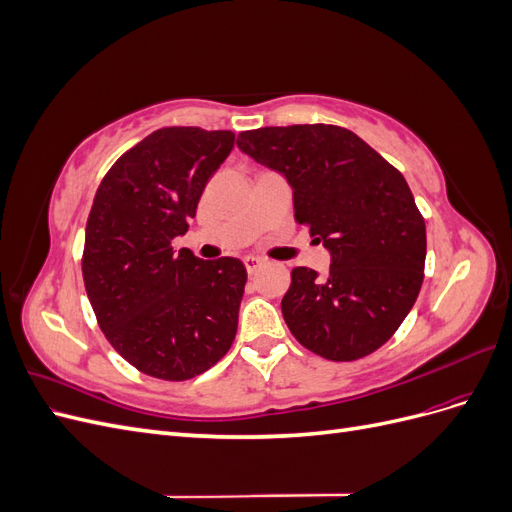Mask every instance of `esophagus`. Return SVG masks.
Returning <instances> with one entry per match:
<instances>
[{
	"label": "esophagus",
	"mask_w": 512,
	"mask_h": 512,
	"mask_svg": "<svg viewBox=\"0 0 512 512\" xmlns=\"http://www.w3.org/2000/svg\"><path fill=\"white\" fill-rule=\"evenodd\" d=\"M243 265H245L247 273H256L262 265H265V260L256 258V256H245V258H243Z\"/></svg>",
	"instance_id": "esophagus-1"
}]
</instances>
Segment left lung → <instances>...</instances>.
Returning a JSON list of instances; mask_svg holds the SVG:
<instances>
[{
    "mask_svg": "<svg viewBox=\"0 0 512 512\" xmlns=\"http://www.w3.org/2000/svg\"><path fill=\"white\" fill-rule=\"evenodd\" d=\"M237 145L286 177L294 220L331 252L329 275L292 269L282 299L290 333L329 361L363 359L389 342L418 297L427 254L404 175L327 123L247 130Z\"/></svg>",
    "mask_w": 512,
    "mask_h": 512,
    "instance_id": "8db88e82",
    "label": "left lung"
}]
</instances>
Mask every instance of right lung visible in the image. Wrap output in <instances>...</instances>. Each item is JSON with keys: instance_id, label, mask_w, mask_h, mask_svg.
<instances>
[{"instance_id": "obj_1", "label": "right lung", "mask_w": 512, "mask_h": 512, "mask_svg": "<svg viewBox=\"0 0 512 512\" xmlns=\"http://www.w3.org/2000/svg\"><path fill=\"white\" fill-rule=\"evenodd\" d=\"M232 147L230 130L151 132L111 166L91 205L83 250L87 297L111 346L147 376L190 380L235 342L243 262L173 250Z\"/></svg>"}]
</instances>
